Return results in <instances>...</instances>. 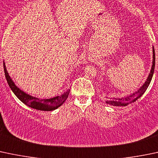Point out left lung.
Returning <instances> with one entry per match:
<instances>
[{
    "label": "left lung",
    "instance_id": "obj_1",
    "mask_svg": "<svg viewBox=\"0 0 158 158\" xmlns=\"http://www.w3.org/2000/svg\"><path fill=\"white\" fill-rule=\"evenodd\" d=\"M154 66H155V53H154V48H153V64L152 70H151V72L149 74L148 77L147 81H145V83L144 84V85L139 89V90L136 91L134 94H131V95L128 96L126 97H123L121 99H114V100H107L106 103L110 104V105L115 106H128L129 104H131L138 100L141 96L144 94V93L145 92L147 88L148 87L149 84H150L151 81H152L153 74H154Z\"/></svg>",
    "mask_w": 158,
    "mask_h": 158
}]
</instances>
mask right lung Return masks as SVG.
<instances>
[{
    "mask_svg": "<svg viewBox=\"0 0 158 158\" xmlns=\"http://www.w3.org/2000/svg\"><path fill=\"white\" fill-rule=\"evenodd\" d=\"M4 70L5 73V77L9 84L10 87L12 90L14 94L17 96V97L23 102L31 108L35 109L38 110H42V111H52V110H56L57 108L62 105L64 103L69 95L70 90H68L67 92L64 93L62 95L57 96V97H53L51 99H46V100H40L38 98L32 97V96L28 95L23 91L20 90L17 86L15 85L10 77L8 74L7 71L6 69L5 64H4Z\"/></svg>",
    "mask_w": 158,
    "mask_h": 158,
    "instance_id": "add662e5",
    "label": "right lung"
}]
</instances>
